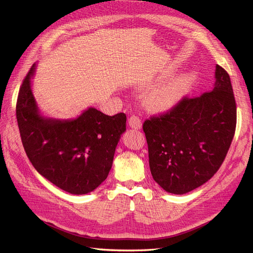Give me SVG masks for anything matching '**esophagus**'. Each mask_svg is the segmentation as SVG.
<instances>
[{"label": "esophagus", "mask_w": 253, "mask_h": 253, "mask_svg": "<svg viewBox=\"0 0 253 253\" xmlns=\"http://www.w3.org/2000/svg\"><path fill=\"white\" fill-rule=\"evenodd\" d=\"M127 124H128L129 127L135 128V129H140L141 126H142L141 120L137 116H131V117H129L128 120H127Z\"/></svg>", "instance_id": "obj_1"}]
</instances>
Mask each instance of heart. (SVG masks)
Wrapping results in <instances>:
<instances>
[{
	"mask_svg": "<svg viewBox=\"0 0 253 253\" xmlns=\"http://www.w3.org/2000/svg\"><path fill=\"white\" fill-rule=\"evenodd\" d=\"M195 71L182 72L173 76L149 90L144 103L152 112H166L173 109L185 98L197 83Z\"/></svg>",
	"mask_w": 253,
	"mask_h": 253,
	"instance_id": "heart-1",
	"label": "heart"
}]
</instances>
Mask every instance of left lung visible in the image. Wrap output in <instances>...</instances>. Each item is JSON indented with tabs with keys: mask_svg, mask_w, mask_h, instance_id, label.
Here are the masks:
<instances>
[{
	"mask_svg": "<svg viewBox=\"0 0 253 253\" xmlns=\"http://www.w3.org/2000/svg\"><path fill=\"white\" fill-rule=\"evenodd\" d=\"M236 105L230 77L215 67L211 91L183 98L162 116L143 124L153 178L165 191L185 194L217 172L232 142Z\"/></svg>",
	"mask_w": 253,
	"mask_h": 253,
	"instance_id": "8db88e82",
	"label": "left lung"
}]
</instances>
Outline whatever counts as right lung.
Wrapping results in <instances>:
<instances>
[{"label": "right lung", "instance_id": "right-lung-1", "mask_svg": "<svg viewBox=\"0 0 253 253\" xmlns=\"http://www.w3.org/2000/svg\"><path fill=\"white\" fill-rule=\"evenodd\" d=\"M35 63L19 91L17 121L23 147L35 169L58 188L86 194L106 179L126 116L88 108L74 119L44 116L32 89Z\"/></svg>", "mask_w": 253, "mask_h": 253}]
</instances>
